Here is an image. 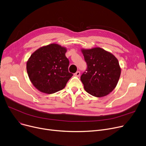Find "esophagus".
I'll return each instance as SVG.
<instances>
[{
  "instance_id": "1",
  "label": "esophagus",
  "mask_w": 146,
  "mask_h": 146,
  "mask_svg": "<svg viewBox=\"0 0 146 146\" xmlns=\"http://www.w3.org/2000/svg\"><path fill=\"white\" fill-rule=\"evenodd\" d=\"M74 75H75L76 76H79L80 75V71H77L76 73L74 74Z\"/></svg>"
}]
</instances>
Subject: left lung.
I'll use <instances>...</instances> for the list:
<instances>
[{
    "instance_id": "obj_1",
    "label": "left lung",
    "mask_w": 146,
    "mask_h": 146,
    "mask_svg": "<svg viewBox=\"0 0 146 146\" xmlns=\"http://www.w3.org/2000/svg\"><path fill=\"white\" fill-rule=\"evenodd\" d=\"M81 50L87 64L81 76L85 90L96 97L108 95L115 88L120 76L118 59L101 48Z\"/></svg>"
}]
</instances>
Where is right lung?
Returning <instances> with one entry per match:
<instances>
[{
    "instance_id": "1",
    "label": "right lung",
    "mask_w": 146,
    "mask_h": 146,
    "mask_svg": "<svg viewBox=\"0 0 146 146\" xmlns=\"http://www.w3.org/2000/svg\"><path fill=\"white\" fill-rule=\"evenodd\" d=\"M66 49L52 44L41 47L30 56L27 64L29 78L42 92L53 94L65 88L72 74L68 71L70 62Z\"/></svg>"
}]
</instances>
